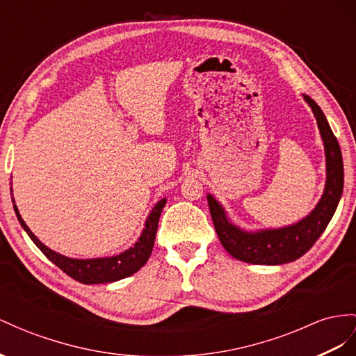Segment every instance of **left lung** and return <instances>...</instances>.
Returning a JSON list of instances; mask_svg holds the SVG:
<instances>
[{
	"label": "left lung",
	"instance_id": "1",
	"mask_svg": "<svg viewBox=\"0 0 356 356\" xmlns=\"http://www.w3.org/2000/svg\"><path fill=\"white\" fill-rule=\"evenodd\" d=\"M304 99L316 117L326 158L325 189L322 198L318 200L312 212L291 225L280 227V229L248 232L233 224L230 218L227 216L222 204L215 200L213 195L207 194V203L218 238H220L225 251L241 261L252 263V265L275 266L302 257L321 238V234L334 216L337 206H339L344 184L340 145L321 106L312 97L304 95Z\"/></svg>",
	"mask_w": 356,
	"mask_h": 356
}]
</instances>
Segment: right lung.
Listing matches in <instances>:
<instances>
[{
  "instance_id": "1",
  "label": "right lung",
  "mask_w": 356,
  "mask_h": 356,
  "mask_svg": "<svg viewBox=\"0 0 356 356\" xmlns=\"http://www.w3.org/2000/svg\"><path fill=\"white\" fill-rule=\"evenodd\" d=\"M12 202L15 203L13 198ZM165 203L167 198H162L154 204V207L147 216V220H145L140 238L134 243V247L117 254V256L99 259H70L63 256L60 252L52 251L47 245L42 243L35 238V234L29 229V225L22 220L16 204H13V209L17 216V221L22 225V229L30 236V239L35 243V247H38L54 265L58 266L63 272H66L69 277L83 282V284H105V282H114L134 275L136 270H140L145 263H147L153 250L154 238H156L159 216Z\"/></svg>"
}]
</instances>
